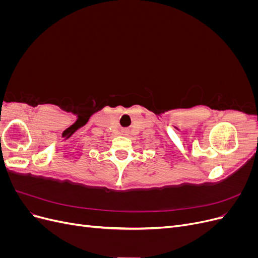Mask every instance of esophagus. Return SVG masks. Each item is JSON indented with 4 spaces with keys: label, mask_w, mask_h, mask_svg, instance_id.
Instances as JSON below:
<instances>
[{
    "label": "esophagus",
    "mask_w": 258,
    "mask_h": 258,
    "mask_svg": "<svg viewBox=\"0 0 258 258\" xmlns=\"http://www.w3.org/2000/svg\"><path fill=\"white\" fill-rule=\"evenodd\" d=\"M122 135H124V136L128 135V131H127V130H123V131H122Z\"/></svg>",
    "instance_id": "esophagus-1"
}]
</instances>
